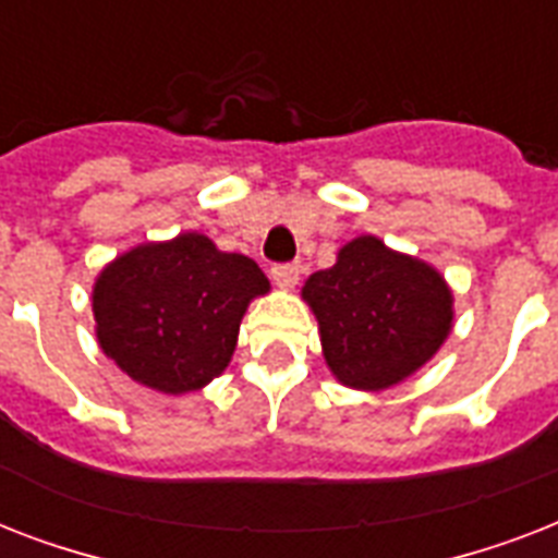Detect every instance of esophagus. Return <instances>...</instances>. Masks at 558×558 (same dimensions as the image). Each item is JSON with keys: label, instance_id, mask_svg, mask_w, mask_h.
Returning <instances> with one entry per match:
<instances>
[{"label": "esophagus", "instance_id": "obj_1", "mask_svg": "<svg viewBox=\"0 0 558 558\" xmlns=\"http://www.w3.org/2000/svg\"><path fill=\"white\" fill-rule=\"evenodd\" d=\"M271 280H275L280 289H292L298 280H301V266H298V263H275V266H271Z\"/></svg>", "mask_w": 558, "mask_h": 558}]
</instances>
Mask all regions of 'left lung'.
<instances>
[{"label":"left lung","mask_w":558,"mask_h":558,"mask_svg":"<svg viewBox=\"0 0 558 558\" xmlns=\"http://www.w3.org/2000/svg\"><path fill=\"white\" fill-rule=\"evenodd\" d=\"M324 359L350 388L381 390L423 367L451 330V292L425 263L356 236L304 287Z\"/></svg>","instance_id":"obj_1"}]
</instances>
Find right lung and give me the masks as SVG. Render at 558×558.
I'll list each match as a JSON object with an SVG mask.
<instances>
[{
	"label": "right lung",
	"instance_id": "add662e5",
	"mask_svg": "<svg viewBox=\"0 0 558 558\" xmlns=\"http://www.w3.org/2000/svg\"><path fill=\"white\" fill-rule=\"evenodd\" d=\"M269 292L260 266L208 236L138 245L100 271L92 310L104 353L126 376L187 393L226 371L248 301Z\"/></svg>",
	"mask_w": 558,
	"mask_h": 558
}]
</instances>
